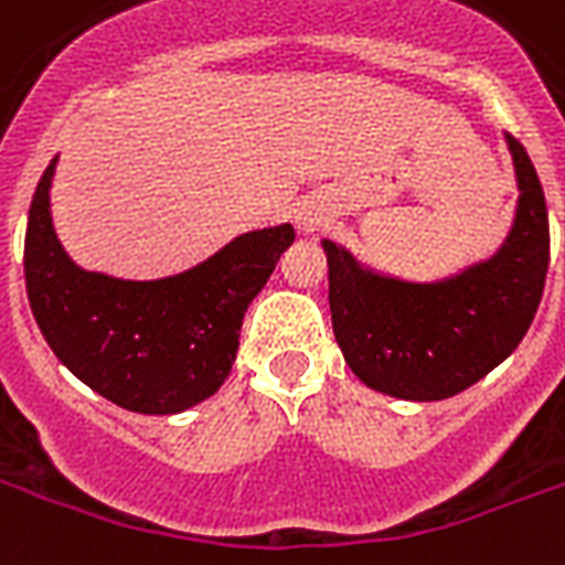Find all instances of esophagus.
Segmentation results:
<instances>
[{"label":"esophagus","mask_w":565,"mask_h":565,"mask_svg":"<svg viewBox=\"0 0 565 565\" xmlns=\"http://www.w3.org/2000/svg\"><path fill=\"white\" fill-rule=\"evenodd\" d=\"M299 227H302V230L320 227V215H311V212H305V215H299Z\"/></svg>","instance_id":"1"}]
</instances>
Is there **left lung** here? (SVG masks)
Instances as JSON below:
<instances>
[{
    "instance_id": "8db88e82",
    "label": "left lung",
    "mask_w": 565,
    "mask_h": 565,
    "mask_svg": "<svg viewBox=\"0 0 565 565\" xmlns=\"http://www.w3.org/2000/svg\"><path fill=\"white\" fill-rule=\"evenodd\" d=\"M518 203L500 248L434 281L371 269L332 239L329 311L344 362L367 388L401 401H443L515 353L536 317L548 271V209L536 167L505 134Z\"/></svg>"
}]
</instances>
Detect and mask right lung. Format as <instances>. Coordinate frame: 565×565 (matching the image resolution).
<instances>
[{"label": "right lung", "mask_w": 565, "mask_h": 565, "mask_svg": "<svg viewBox=\"0 0 565 565\" xmlns=\"http://www.w3.org/2000/svg\"><path fill=\"white\" fill-rule=\"evenodd\" d=\"M60 154L29 206L26 294L32 315L71 374L131 413L170 416L212 398L239 350L242 317L296 239L294 224L242 233L177 275L134 281L71 260L53 227L50 191Z\"/></svg>", "instance_id": "1"}]
</instances>
